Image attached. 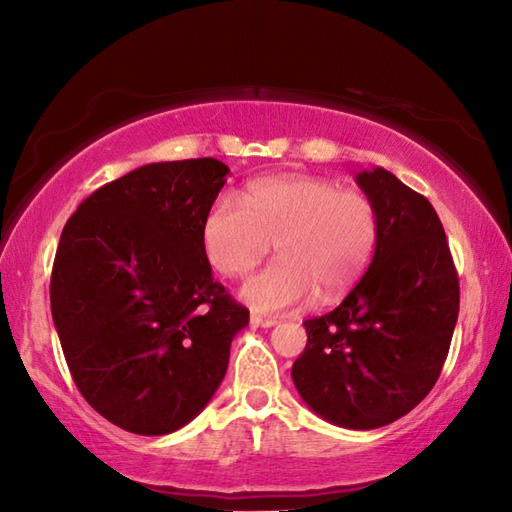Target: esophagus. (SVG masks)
Listing matches in <instances>:
<instances>
[{
	"label": "esophagus",
	"mask_w": 512,
	"mask_h": 512,
	"mask_svg": "<svg viewBox=\"0 0 512 512\" xmlns=\"http://www.w3.org/2000/svg\"><path fill=\"white\" fill-rule=\"evenodd\" d=\"M275 323L277 319L262 317V314H250V325H255V328H273Z\"/></svg>",
	"instance_id": "34e87169"
}]
</instances>
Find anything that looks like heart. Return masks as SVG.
I'll return each mask as SVG.
<instances>
[{
  "mask_svg": "<svg viewBox=\"0 0 512 512\" xmlns=\"http://www.w3.org/2000/svg\"><path fill=\"white\" fill-rule=\"evenodd\" d=\"M380 239L374 200L358 189L312 176L250 184L244 204L222 195L202 222L206 262L224 277H244L268 255L279 259L250 277L242 299L257 312H284L312 295L341 301L372 262Z\"/></svg>",
  "mask_w": 512,
  "mask_h": 512,
  "instance_id": "1",
  "label": "heart"
}]
</instances>
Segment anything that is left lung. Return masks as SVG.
I'll return each instance as SVG.
<instances>
[{"instance_id": "left-lung-1", "label": "left lung", "mask_w": 512, "mask_h": 512, "mask_svg": "<svg viewBox=\"0 0 512 512\" xmlns=\"http://www.w3.org/2000/svg\"><path fill=\"white\" fill-rule=\"evenodd\" d=\"M380 215L367 273L339 308L303 321L292 380L306 405L345 429L405 416L436 385L460 312V281L424 195L376 167L356 176Z\"/></svg>"}]
</instances>
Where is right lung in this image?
<instances>
[{"instance_id":"obj_1","label":"right lung","mask_w":512,"mask_h":512,"mask_svg":"<svg viewBox=\"0 0 512 512\" xmlns=\"http://www.w3.org/2000/svg\"><path fill=\"white\" fill-rule=\"evenodd\" d=\"M226 173L215 158L154 162L96 189L63 226L50 306L65 363L81 396L138 436L198 416L248 325L202 250Z\"/></svg>"}]
</instances>
